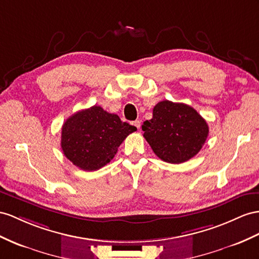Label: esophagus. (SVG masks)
I'll return each instance as SVG.
<instances>
[{"mask_svg": "<svg viewBox=\"0 0 259 259\" xmlns=\"http://www.w3.org/2000/svg\"><path fill=\"white\" fill-rule=\"evenodd\" d=\"M132 124H134L135 125V127L139 130V129H140V125H141V122H140V120H136V121H134V122H132Z\"/></svg>", "mask_w": 259, "mask_h": 259, "instance_id": "esophagus-1", "label": "esophagus"}]
</instances>
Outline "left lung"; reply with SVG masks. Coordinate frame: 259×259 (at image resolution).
Masks as SVG:
<instances>
[{
    "mask_svg": "<svg viewBox=\"0 0 259 259\" xmlns=\"http://www.w3.org/2000/svg\"><path fill=\"white\" fill-rule=\"evenodd\" d=\"M143 137L161 160L171 164L194 157L207 140V121L190 106L163 101L153 108V117L142 124Z\"/></svg>",
    "mask_w": 259,
    "mask_h": 259,
    "instance_id": "1",
    "label": "left lung"
}]
</instances>
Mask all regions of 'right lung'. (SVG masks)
Masks as SVG:
<instances>
[{
  "mask_svg": "<svg viewBox=\"0 0 259 259\" xmlns=\"http://www.w3.org/2000/svg\"><path fill=\"white\" fill-rule=\"evenodd\" d=\"M137 128L122 122L101 106L79 110L62 125L61 148L65 157L84 170H97L109 163L119 145Z\"/></svg>",
  "mask_w": 259,
  "mask_h": 259,
  "instance_id": "add662e5",
  "label": "right lung"
}]
</instances>
